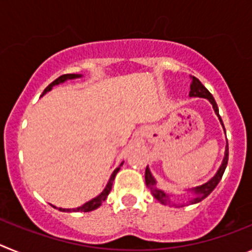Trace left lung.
<instances>
[{"instance_id":"1","label":"left lung","mask_w":252,"mask_h":252,"mask_svg":"<svg viewBox=\"0 0 252 252\" xmlns=\"http://www.w3.org/2000/svg\"><path fill=\"white\" fill-rule=\"evenodd\" d=\"M190 79H192V83H190L189 97H199V98L208 99L209 103L212 104L213 110H215V113L217 115L218 120H220V122H221L222 127H223V131L226 132V130H224V126H223V122H222L221 116H220V112H218L217 103H216L215 98H213V95L211 94V93H209V91L207 90L206 87H204L203 84L199 82V79H197L195 77H192V75H190ZM227 161H228V144L226 145V150H224L223 160H222V164L220 165V168H218L217 173H216V174L213 175V177L211 178L208 182H206V183L201 184V186H198V187H193V188L187 189L188 192H190V193H193V194H194L188 201L189 203H190V204L199 203V202L203 201L204 198L208 197V195L213 192V189H215L216 187H217V184L220 183V180H221L222 175H223L224 170H226ZM145 183H146V187L150 189L151 194L154 195V198H155L157 201H159L160 203L164 204V206H170V204L175 206V203H173V202L170 201L171 194H169L168 192L162 190V189L158 188L157 180H155V178H154L153 174H151V171H150V169H149V166H146V170H145ZM180 206H184V204H180Z\"/></svg>"}]
</instances>
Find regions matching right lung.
Masks as SVG:
<instances>
[{
  "mask_svg": "<svg viewBox=\"0 0 252 252\" xmlns=\"http://www.w3.org/2000/svg\"><path fill=\"white\" fill-rule=\"evenodd\" d=\"M81 77H83V75H82V74H64V75H60V77L57 78V79H55L53 83H50L48 87H46L45 90H44L43 94H41V95H44V94H46L48 92H50V91L53 90V87H54V86H58V84L64 83V82L69 81V79H77V78H81ZM122 165H124V161L120 164L119 168H116L115 170H113V173L111 174L110 179H108V183H107L106 188H104L103 190H102V192L99 193L98 195H97V197L92 198L91 201L86 202V203L82 204L81 207H77V208H58V209H59L60 212H91V211H94V209L98 208V207L101 206V204L103 203L104 201H106L107 195L110 194L111 189H112V184H113V180H115L116 174L119 173L120 168H121ZM53 207H54V208H57L55 206H53Z\"/></svg>",
  "mask_w": 252,
  "mask_h": 252,
  "instance_id": "add662e5",
  "label": "right lung"
}]
</instances>
